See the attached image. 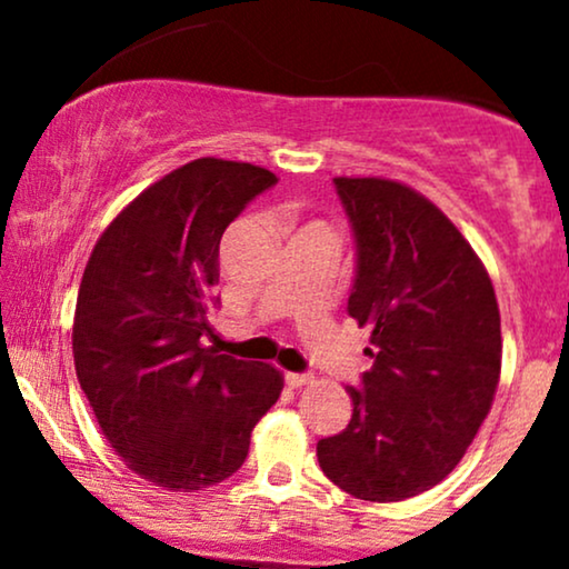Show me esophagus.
I'll return each mask as SVG.
<instances>
[{
	"label": "esophagus",
	"mask_w": 569,
	"mask_h": 569,
	"mask_svg": "<svg viewBox=\"0 0 569 569\" xmlns=\"http://www.w3.org/2000/svg\"><path fill=\"white\" fill-rule=\"evenodd\" d=\"M310 382H312L310 375H299V371H289V375H286V385H289V388H305V385Z\"/></svg>",
	"instance_id": "34e87169"
}]
</instances>
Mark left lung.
Returning a JSON list of instances; mask_svg holds the SVG:
<instances>
[{"instance_id": "8db88e82", "label": "left lung", "mask_w": 569, "mask_h": 569, "mask_svg": "<svg viewBox=\"0 0 569 569\" xmlns=\"http://www.w3.org/2000/svg\"><path fill=\"white\" fill-rule=\"evenodd\" d=\"M356 238L350 318L371 329L352 417L318 441L339 489L415 498L455 471L500 380V310L471 243L428 198L390 179L337 176Z\"/></svg>"}]
</instances>
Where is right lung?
I'll list each match as a JSON object with an SVG mask.
<instances>
[{
    "instance_id": "add662e5",
    "label": "right lung",
    "mask_w": 569,
    "mask_h": 569,
    "mask_svg": "<svg viewBox=\"0 0 569 569\" xmlns=\"http://www.w3.org/2000/svg\"><path fill=\"white\" fill-rule=\"evenodd\" d=\"M276 173L200 158L147 187L90 253L71 350L80 388L130 471L192 492L243 466L283 375L206 348L230 221Z\"/></svg>"
}]
</instances>
